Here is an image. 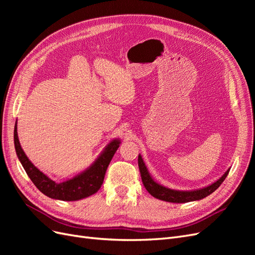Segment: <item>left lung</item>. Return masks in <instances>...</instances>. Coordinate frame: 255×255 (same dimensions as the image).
I'll use <instances>...</instances> for the list:
<instances>
[{
    "label": "left lung",
    "instance_id": "obj_1",
    "mask_svg": "<svg viewBox=\"0 0 255 255\" xmlns=\"http://www.w3.org/2000/svg\"><path fill=\"white\" fill-rule=\"evenodd\" d=\"M138 166H139L143 186L149 191V194L153 197H155L156 199L172 203H186L190 201H197V200H201L207 196H210L220 186L222 182L226 180V177L230 171V169H228L227 172L223 174L218 181L208 185V186L204 188L196 190H174L163 186V185L158 184L152 179V176L150 175L148 169H146L140 154L138 155Z\"/></svg>",
    "mask_w": 255,
    "mask_h": 255
}]
</instances>
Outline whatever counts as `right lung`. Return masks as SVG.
Returning <instances> with one entry per match:
<instances>
[{
	"label": "right lung",
	"mask_w": 255,
	"mask_h": 255,
	"mask_svg": "<svg viewBox=\"0 0 255 255\" xmlns=\"http://www.w3.org/2000/svg\"><path fill=\"white\" fill-rule=\"evenodd\" d=\"M13 141L20 163L35 186L43 195L52 199L63 200V201H76V200H81L96 194L103 184L106 169L120 145L119 139L112 140L100 154L95 163L86 170L64 182H55L36 168L25 155L18 138L17 122L13 130Z\"/></svg>",
	"instance_id": "add662e5"
}]
</instances>
